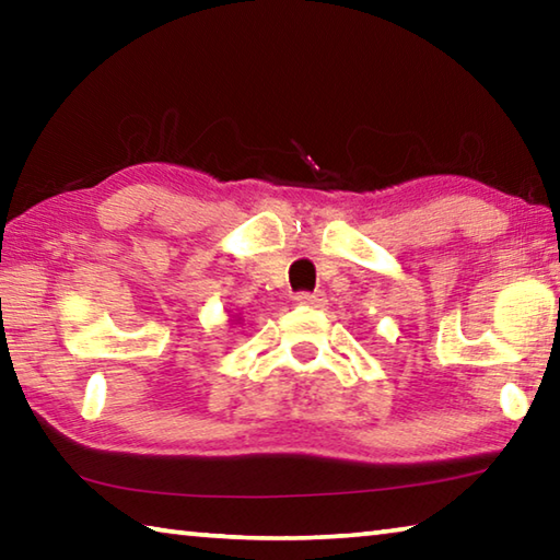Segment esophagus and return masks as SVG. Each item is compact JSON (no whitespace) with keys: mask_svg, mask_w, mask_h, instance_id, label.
<instances>
[{"mask_svg":"<svg viewBox=\"0 0 560 560\" xmlns=\"http://www.w3.org/2000/svg\"><path fill=\"white\" fill-rule=\"evenodd\" d=\"M293 301H296L299 306L316 308V306H320V303H324V293H320V291H299L296 296H293Z\"/></svg>","mask_w":560,"mask_h":560,"instance_id":"obj_1","label":"esophagus"}]
</instances>
